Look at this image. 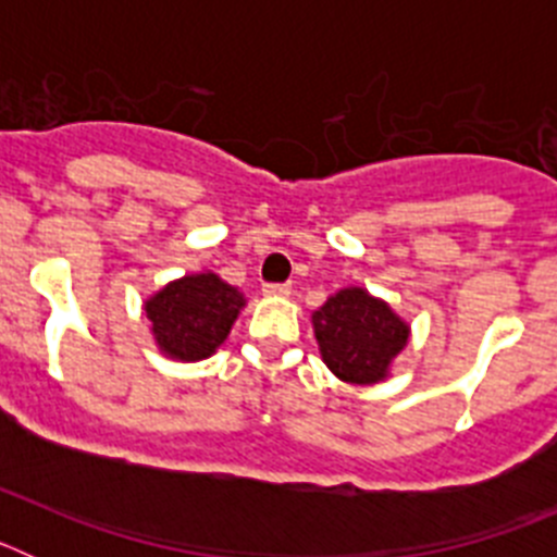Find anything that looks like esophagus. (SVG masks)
I'll return each instance as SVG.
<instances>
[{
  "label": "esophagus",
  "instance_id": "1",
  "mask_svg": "<svg viewBox=\"0 0 557 557\" xmlns=\"http://www.w3.org/2000/svg\"><path fill=\"white\" fill-rule=\"evenodd\" d=\"M262 293L268 295V298H287L289 284H264Z\"/></svg>",
  "mask_w": 557,
  "mask_h": 557
}]
</instances>
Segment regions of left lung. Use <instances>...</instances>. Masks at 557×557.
Instances as JSON below:
<instances>
[{"label": "left lung", "mask_w": 557, "mask_h": 557, "mask_svg": "<svg viewBox=\"0 0 557 557\" xmlns=\"http://www.w3.org/2000/svg\"><path fill=\"white\" fill-rule=\"evenodd\" d=\"M318 351L329 371L348 385H376L391 376L393 359L407 348L410 323L366 287L329 295L312 312Z\"/></svg>", "instance_id": "8db88e82"}]
</instances>
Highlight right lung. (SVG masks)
Listing matches in <instances>:
<instances>
[{"label": "right lung", "instance_id": "obj_1", "mask_svg": "<svg viewBox=\"0 0 557 557\" xmlns=\"http://www.w3.org/2000/svg\"><path fill=\"white\" fill-rule=\"evenodd\" d=\"M245 295L218 273L181 275L145 301L156 346L178 362L209 359L228 339L231 326L245 309Z\"/></svg>", "mask_w": 557, "mask_h": 557}]
</instances>
